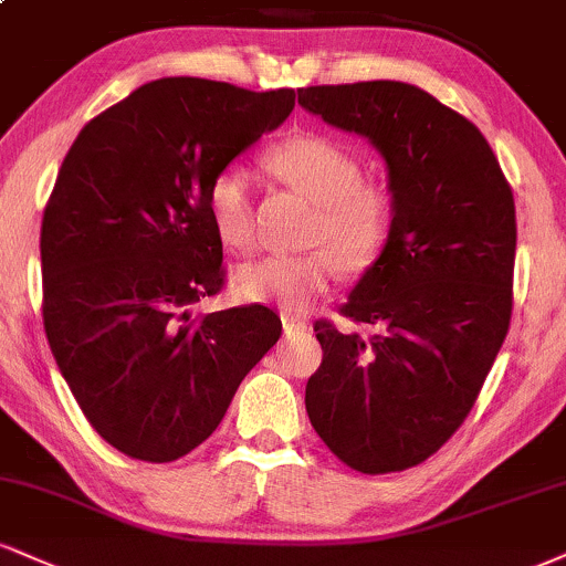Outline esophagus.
<instances>
[{
  "label": "esophagus",
  "instance_id": "1",
  "mask_svg": "<svg viewBox=\"0 0 566 566\" xmlns=\"http://www.w3.org/2000/svg\"><path fill=\"white\" fill-rule=\"evenodd\" d=\"M279 316H282V326H284V332H297V329H305V318H301V316H295V313H290V311H282L279 313Z\"/></svg>",
  "mask_w": 566,
  "mask_h": 566
}]
</instances>
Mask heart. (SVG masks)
<instances>
[{
    "label": "heart",
    "mask_w": 566,
    "mask_h": 566,
    "mask_svg": "<svg viewBox=\"0 0 566 566\" xmlns=\"http://www.w3.org/2000/svg\"><path fill=\"white\" fill-rule=\"evenodd\" d=\"M265 166L316 202L311 244L303 255H265L234 274L242 301L305 311L335 284L339 271L371 269L392 234L395 202L382 184L360 181V163L348 147L322 134H297L265 153ZM206 210L216 237L231 250L255 242L250 176L242 166H223L208 184Z\"/></svg>",
    "instance_id": "b5f03b06"
}]
</instances>
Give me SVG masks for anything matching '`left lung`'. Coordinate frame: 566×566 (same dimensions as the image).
<instances>
[{"instance_id": "obj_1", "label": "left lung", "mask_w": 566, "mask_h": 566, "mask_svg": "<svg viewBox=\"0 0 566 566\" xmlns=\"http://www.w3.org/2000/svg\"><path fill=\"white\" fill-rule=\"evenodd\" d=\"M297 102L379 149L395 202L385 253L339 308L377 335L313 324L324 358L305 385V411L343 464L403 472L464 424L506 339L512 187L480 128L419 86H308Z\"/></svg>"}]
</instances>
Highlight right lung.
<instances>
[{
	"label": "right lung",
	"mask_w": 566,
	"mask_h": 566,
	"mask_svg": "<svg viewBox=\"0 0 566 566\" xmlns=\"http://www.w3.org/2000/svg\"><path fill=\"white\" fill-rule=\"evenodd\" d=\"M292 107V88L149 81L88 120L60 166L42 221L44 332L88 424L132 459L195 451L282 335L265 305L192 308L223 287L208 184Z\"/></svg>",
	"instance_id": "right-lung-1"
}]
</instances>
